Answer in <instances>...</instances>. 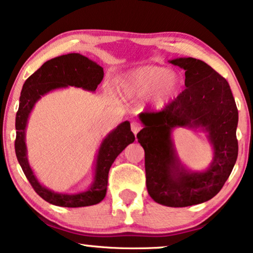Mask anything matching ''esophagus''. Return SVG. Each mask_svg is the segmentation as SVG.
Listing matches in <instances>:
<instances>
[{
	"mask_svg": "<svg viewBox=\"0 0 253 253\" xmlns=\"http://www.w3.org/2000/svg\"><path fill=\"white\" fill-rule=\"evenodd\" d=\"M140 129H141V126H140L139 123H137V122L131 123V130H132V132L134 134H137L138 132H139Z\"/></svg>",
	"mask_w": 253,
	"mask_h": 253,
	"instance_id": "esophagus-1",
	"label": "esophagus"
}]
</instances>
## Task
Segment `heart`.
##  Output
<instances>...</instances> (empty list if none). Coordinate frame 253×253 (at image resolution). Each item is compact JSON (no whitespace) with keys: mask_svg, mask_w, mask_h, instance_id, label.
Returning a JSON list of instances; mask_svg holds the SVG:
<instances>
[{"mask_svg":"<svg viewBox=\"0 0 253 253\" xmlns=\"http://www.w3.org/2000/svg\"><path fill=\"white\" fill-rule=\"evenodd\" d=\"M117 88L126 98L141 99L153 94L155 108L162 109L179 88V79L170 69L160 65H143L132 69L119 79Z\"/></svg>","mask_w":253,"mask_h":253,"instance_id":"obj_1","label":"heart"}]
</instances>
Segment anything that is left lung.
I'll use <instances>...</instances> for the list:
<instances>
[{"label":"left lung","mask_w":253,"mask_h":253,"mask_svg":"<svg viewBox=\"0 0 253 253\" xmlns=\"http://www.w3.org/2000/svg\"><path fill=\"white\" fill-rule=\"evenodd\" d=\"M185 70V89L161 112L139 114L144 127L137 134L145 151L148 195L155 203L186 207L217 195L229 177L238 154V110L222 76L193 57L169 61ZM175 127L200 128L213 148L210 167L192 172L179 160L171 133Z\"/></svg>","instance_id":"obj_1"}]
</instances>
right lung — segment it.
I'll return each mask as SVG.
<instances>
[{
    "instance_id": "obj_1",
    "label": "right lung",
    "mask_w": 253,
    "mask_h": 253,
    "mask_svg": "<svg viewBox=\"0 0 253 253\" xmlns=\"http://www.w3.org/2000/svg\"><path fill=\"white\" fill-rule=\"evenodd\" d=\"M103 78V69L98 63L78 53H71L44 62L24 83L16 115V157L26 178L38 195L49 204L62 207H84L99 204L106 197L108 172L121 152L134 141L130 122L121 123L107 134L100 145L95 161L94 178L86 191L58 193L40 184L29 164L25 144V130L33 107L48 92L68 86L94 92Z\"/></svg>"
}]
</instances>
